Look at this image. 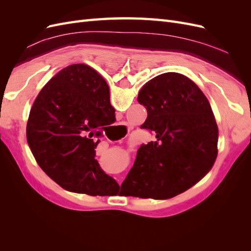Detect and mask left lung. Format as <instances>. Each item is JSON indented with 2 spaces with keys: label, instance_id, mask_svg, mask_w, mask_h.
<instances>
[{
  "label": "left lung",
  "instance_id": "1",
  "mask_svg": "<svg viewBox=\"0 0 251 251\" xmlns=\"http://www.w3.org/2000/svg\"><path fill=\"white\" fill-rule=\"evenodd\" d=\"M138 102L148 117L141 128L156 141L142 144L121 187L142 199H170L199 182L218 155V126L209 101L184 75L168 72L143 86Z\"/></svg>",
  "mask_w": 251,
  "mask_h": 251
}]
</instances>
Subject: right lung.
Instances as JSON below:
<instances>
[{"instance_id": "right-lung-1", "label": "right lung", "mask_w": 251, "mask_h": 251, "mask_svg": "<svg viewBox=\"0 0 251 251\" xmlns=\"http://www.w3.org/2000/svg\"><path fill=\"white\" fill-rule=\"evenodd\" d=\"M115 121L108 83L92 68L66 67L41 90L30 110L27 141L41 169L67 191L115 194L119 185L95 160L101 130Z\"/></svg>"}]
</instances>
